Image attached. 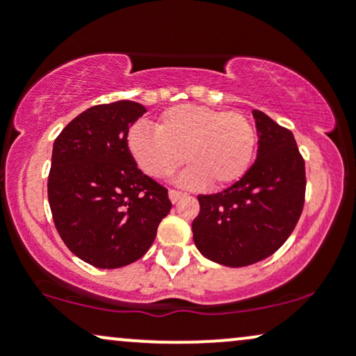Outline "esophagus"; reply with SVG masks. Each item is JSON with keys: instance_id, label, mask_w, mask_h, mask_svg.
Here are the masks:
<instances>
[{"instance_id": "1", "label": "esophagus", "mask_w": 356, "mask_h": 356, "mask_svg": "<svg viewBox=\"0 0 356 356\" xmlns=\"http://www.w3.org/2000/svg\"><path fill=\"white\" fill-rule=\"evenodd\" d=\"M169 197H170V201H172V202L175 204L177 201H181L182 197H186V194H184V192H181V191L170 189V191H169Z\"/></svg>"}]
</instances>
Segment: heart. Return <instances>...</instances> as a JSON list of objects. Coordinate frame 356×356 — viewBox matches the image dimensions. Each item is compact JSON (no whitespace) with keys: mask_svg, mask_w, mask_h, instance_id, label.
Listing matches in <instances>:
<instances>
[{"mask_svg":"<svg viewBox=\"0 0 356 356\" xmlns=\"http://www.w3.org/2000/svg\"><path fill=\"white\" fill-rule=\"evenodd\" d=\"M256 140L246 117L191 104L165 110L155 130L136 124L127 134L134 162L150 177L167 179L187 159L177 184L191 189L241 181L254 161Z\"/></svg>","mask_w":356,"mask_h":356,"instance_id":"obj_1","label":"heart"}]
</instances>
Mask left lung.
Here are the masks:
<instances>
[{
	"label": "left lung",
	"instance_id": "8db88e82",
	"mask_svg": "<svg viewBox=\"0 0 356 356\" xmlns=\"http://www.w3.org/2000/svg\"><path fill=\"white\" fill-rule=\"evenodd\" d=\"M257 157L226 191L199 195L192 220L195 248L229 268H243L276 252L295 229L305 204V161L295 136L261 110H252Z\"/></svg>",
	"mask_w": 356,
	"mask_h": 356
}]
</instances>
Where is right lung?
<instances>
[{"label":"right lung","instance_id":"right-lung-1","mask_svg":"<svg viewBox=\"0 0 356 356\" xmlns=\"http://www.w3.org/2000/svg\"><path fill=\"white\" fill-rule=\"evenodd\" d=\"M147 112L120 100L85 110L55 138L48 202L56 231L75 256L102 269L127 266L152 246L172 202L127 147Z\"/></svg>","mask_w":356,"mask_h":356}]
</instances>
